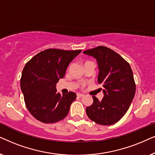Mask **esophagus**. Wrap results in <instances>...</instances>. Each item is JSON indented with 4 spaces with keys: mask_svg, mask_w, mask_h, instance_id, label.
Returning a JSON list of instances; mask_svg holds the SVG:
<instances>
[{
    "mask_svg": "<svg viewBox=\"0 0 155 155\" xmlns=\"http://www.w3.org/2000/svg\"><path fill=\"white\" fill-rule=\"evenodd\" d=\"M77 96L78 97H80V98H81V97H82V96H84V94H80V93H78L77 94Z\"/></svg>",
    "mask_w": 155,
    "mask_h": 155,
    "instance_id": "34e87169",
    "label": "esophagus"
}]
</instances>
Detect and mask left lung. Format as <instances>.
Wrapping results in <instances>:
<instances>
[{
	"label": "left lung",
	"instance_id": "1",
	"mask_svg": "<svg viewBox=\"0 0 155 155\" xmlns=\"http://www.w3.org/2000/svg\"><path fill=\"white\" fill-rule=\"evenodd\" d=\"M84 53L96 59L98 81L104 88L101 101L93 96L94 102L86 108V114L97 124H114L124 116L135 96L136 86L130 66L117 52L104 46Z\"/></svg>",
	"mask_w": 155,
	"mask_h": 155
}]
</instances>
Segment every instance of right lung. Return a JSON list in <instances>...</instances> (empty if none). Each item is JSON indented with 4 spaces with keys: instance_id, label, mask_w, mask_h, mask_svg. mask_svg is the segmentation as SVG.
<instances>
[{
    "instance_id": "1",
    "label": "right lung",
    "mask_w": 155,
    "mask_h": 155,
    "mask_svg": "<svg viewBox=\"0 0 155 155\" xmlns=\"http://www.w3.org/2000/svg\"><path fill=\"white\" fill-rule=\"evenodd\" d=\"M81 50L47 49L26 63L22 72L20 88L26 107L35 118L44 123L63 120L76 98L74 92L61 95L56 84L64 78L69 63Z\"/></svg>"
}]
</instances>
